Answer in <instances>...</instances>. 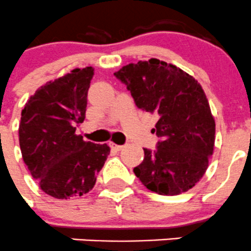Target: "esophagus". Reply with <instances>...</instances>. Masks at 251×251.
<instances>
[{
    "label": "esophagus",
    "instance_id": "34e87169",
    "mask_svg": "<svg viewBox=\"0 0 251 251\" xmlns=\"http://www.w3.org/2000/svg\"><path fill=\"white\" fill-rule=\"evenodd\" d=\"M110 147L113 148V150L115 151H121L124 148V146H120V145H115V143H110Z\"/></svg>",
    "mask_w": 251,
    "mask_h": 251
}]
</instances>
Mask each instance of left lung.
<instances>
[{
	"mask_svg": "<svg viewBox=\"0 0 251 251\" xmlns=\"http://www.w3.org/2000/svg\"><path fill=\"white\" fill-rule=\"evenodd\" d=\"M136 105L159 120L152 128L160 141L145 151L133 173L148 190L179 195L195 186L208 168L216 123L201 84L175 65L158 58L128 64L115 72Z\"/></svg>",
	"mask_w": 251,
	"mask_h": 251,
	"instance_id": "left-lung-1",
	"label": "left lung"
}]
</instances>
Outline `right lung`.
I'll return each instance as SVG.
<instances>
[{
    "label": "right lung",
    "instance_id": "obj_1",
    "mask_svg": "<svg viewBox=\"0 0 251 251\" xmlns=\"http://www.w3.org/2000/svg\"><path fill=\"white\" fill-rule=\"evenodd\" d=\"M93 76V67H84L46 82L22 110L18 132L24 163L41 190L60 200L89 193L110 153L106 143L76 135L75 126L86 118Z\"/></svg>",
    "mask_w": 251,
    "mask_h": 251
}]
</instances>
